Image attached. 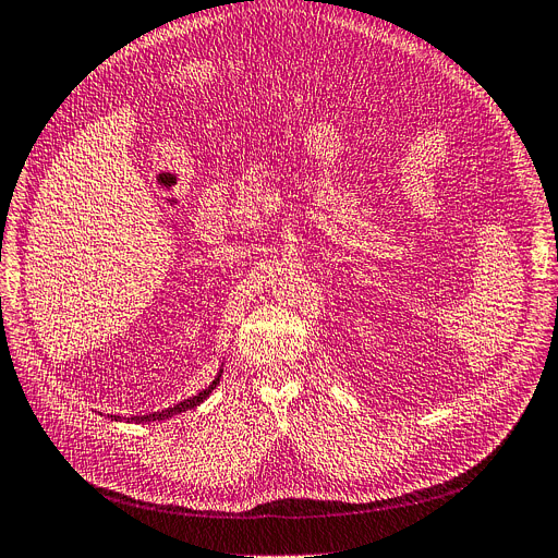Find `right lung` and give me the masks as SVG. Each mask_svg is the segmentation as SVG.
Returning a JSON list of instances; mask_svg holds the SVG:
<instances>
[{
	"label": "right lung",
	"mask_w": 558,
	"mask_h": 558,
	"mask_svg": "<svg viewBox=\"0 0 558 558\" xmlns=\"http://www.w3.org/2000/svg\"><path fill=\"white\" fill-rule=\"evenodd\" d=\"M220 377H222V373L214 379V384H210L208 388H204V390H199L195 397H191V400H183L181 404H174L172 409H166V411H158V413H149V415H141V417H131V422H151V420H166V417H172V415H177V413H181V411H191V409H195V407H199L206 397L210 395V390H214L218 384H220ZM113 417V415H111ZM118 420V417H116ZM129 420V417H126Z\"/></svg>",
	"instance_id": "1"
}]
</instances>
